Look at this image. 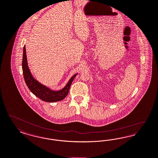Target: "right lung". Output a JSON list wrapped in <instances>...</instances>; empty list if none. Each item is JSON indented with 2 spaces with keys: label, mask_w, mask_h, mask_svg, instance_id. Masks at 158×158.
Wrapping results in <instances>:
<instances>
[{
  "label": "right lung",
  "mask_w": 158,
  "mask_h": 158,
  "mask_svg": "<svg viewBox=\"0 0 158 158\" xmlns=\"http://www.w3.org/2000/svg\"><path fill=\"white\" fill-rule=\"evenodd\" d=\"M22 69L23 76L25 82L30 89V90L37 98L44 102L53 103L58 102L65 98L68 95L71 83L76 77L77 73H76L71 77L65 86L60 90H52L45 85L40 83L33 77L31 73L28 68L26 51V46L23 48V55L22 61Z\"/></svg>",
  "instance_id": "add662e5"
}]
</instances>
